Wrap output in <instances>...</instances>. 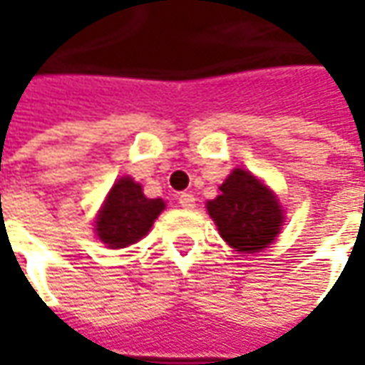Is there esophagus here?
I'll list each match as a JSON object with an SVG mask.
<instances>
[{"mask_svg":"<svg viewBox=\"0 0 365 365\" xmlns=\"http://www.w3.org/2000/svg\"><path fill=\"white\" fill-rule=\"evenodd\" d=\"M178 203H180V207H185V209H192L195 203H197V199H195L190 192H182V195L178 197Z\"/></svg>","mask_w":365,"mask_h":365,"instance_id":"obj_1","label":"esophagus"}]
</instances>
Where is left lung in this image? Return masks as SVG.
<instances>
[{
    "label": "left lung",
    "instance_id": "obj_1",
    "mask_svg": "<svg viewBox=\"0 0 365 365\" xmlns=\"http://www.w3.org/2000/svg\"><path fill=\"white\" fill-rule=\"evenodd\" d=\"M221 195L207 203L221 237L237 252H258L272 244L282 225V209L258 178L235 168L219 187Z\"/></svg>",
    "mask_w": 365,
    "mask_h": 365
}]
</instances>
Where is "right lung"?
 <instances>
[{
    "instance_id": "1",
    "label": "right lung",
    "mask_w": 365,
    "mask_h": 365,
    "mask_svg": "<svg viewBox=\"0 0 365 365\" xmlns=\"http://www.w3.org/2000/svg\"><path fill=\"white\" fill-rule=\"evenodd\" d=\"M164 209L162 199H146L142 187L130 176L120 178L99 211L95 232L109 247H125L140 242Z\"/></svg>"
}]
</instances>
